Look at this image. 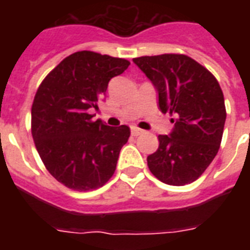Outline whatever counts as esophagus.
<instances>
[{
    "instance_id": "esophagus-1",
    "label": "esophagus",
    "mask_w": 250,
    "mask_h": 250,
    "mask_svg": "<svg viewBox=\"0 0 250 250\" xmlns=\"http://www.w3.org/2000/svg\"><path fill=\"white\" fill-rule=\"evenodd\" d=\"M131 133H132V136H139L141 133H144V131L140 128H137V127H131Z\"/></svg>"
}]
</instances>
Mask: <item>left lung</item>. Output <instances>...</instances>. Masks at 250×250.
I'll return each mask as SVG.
<instances>
[{
    "label": "left lung",
    "mask_w": 250,
    "mask_h": 250,
    "mask_svg": "<svg viewBox=\"0 0 250 250\" xmlns=\"http://www.w3.org/2000/svg\"><path fill=\"white\" fill-rule=\"evenodd\" d=\"M158 92V105L172 115L174 129L160 135V146L148 156L150 172L168 186L197 180L221 146L226 122L223 92L204 66L184 54L133 58Z\"/></svg>",
    "instance_id": "obj_1"
}]
</instances>
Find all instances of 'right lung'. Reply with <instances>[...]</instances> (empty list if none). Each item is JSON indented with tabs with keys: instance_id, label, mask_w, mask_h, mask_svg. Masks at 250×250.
I'll return each instance as SVG.
<instances>
[{
	"instance_id": "right-lung-1",
	"label": "right lung",
	"mask_w": 250,
	"mask_h": 250,
	"mask_svg": "<svg viewBox=\"0 0 250 250\" xmlns=\"http://www.w3.org/2000/svg\"><path fill=\"white\" fill-rule=\"evenodd\" d=\"M129 66L123 58L83 50L66 57L40 84L31 131L46 170L70 189L85 192L109 182L129 127L93 121L107 84Z\"/></svg>"
}]
</instances>
